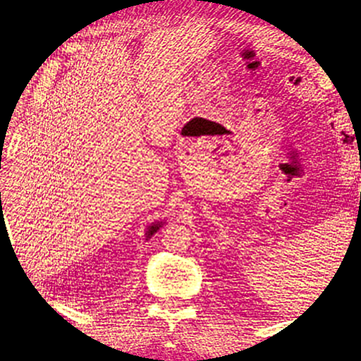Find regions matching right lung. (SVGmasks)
I'll list each match as a JSON object with an SVG mask.
<instances>
[{
  "instance_id": "obj_1",
  "label": "right lung",
  "mask_w": 361,
  "mask_h": 361,
  "mask_svg": "<svg viewBox=\"0 0 361 361\" xmlns=\"http://www.w3.org/2000/svg\"><path fill=\"white\" fill-rule=\"evenodd\" d=\"M1 195V194H0ZM159 226H161V224H155V225H152L150 228H149V231H147V237H150V235H153L155 234L158 229H159Z\"/></svg>"
}]
</instances>
